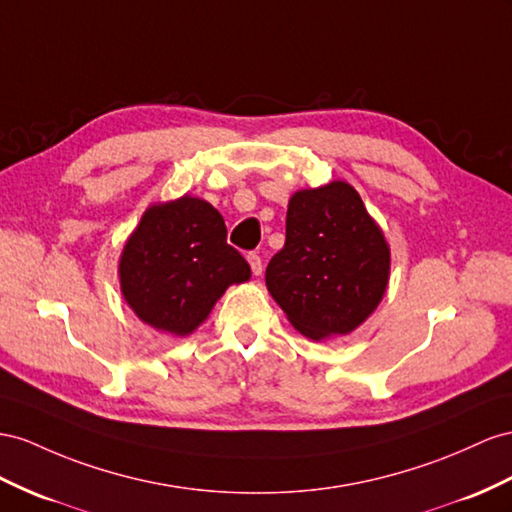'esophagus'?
I'll return each mask as SVG.
<instances>
[{
  "instance_id": "obj_1",
  "label": "esophagus",
  "mask_w": 512,
  "mask_h": 512,
  "mask_svg": "<svg viewBox=\"0 0 512 512\" xmlns=\"http://www.w3.org/2000/svg\"><path fill=\"white\" fill-rule=\"evenodd\" d=\"M246 259H248V264H251V270H253L255 277H259L261 270H264V264H261V257L257 253H248Z\"/></svg>"
}]
</instances>
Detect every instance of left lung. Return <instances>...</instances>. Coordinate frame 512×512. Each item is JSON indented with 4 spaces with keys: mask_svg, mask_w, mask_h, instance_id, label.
I'll use <instances>...</instances> for the list:
<instances>
[{
    "mask_svg": "<svg viewBox=\"0 0 512 512\" xmlns=\"http://www.w3.org/2000/svg\"><path fill=\"white\" fill-rule=\"evenodd\" d=\"M389 272L385 233L348 181L290 196L266 287L300 335L322 342L359 329L381 305Z\"/></svg>",
    "mask_w": 512,
    "mask_h": 512,
    "instance_id": "1",
    "label": "left lung"
}]
</instances>
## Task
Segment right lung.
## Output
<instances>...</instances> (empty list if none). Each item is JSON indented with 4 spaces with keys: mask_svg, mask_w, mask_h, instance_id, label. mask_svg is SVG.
<instances>
[{
    "mask_svg": "<svg viewBox=\"0 0 512 512\" xmlns=\"http://www.w3.org/2000/svg\"><path fill=\"white\" fill-rule=\"evenodd\" d=\"M248 279L251 268L227 244L220 212L192 194L144 209L119 257L127 307L140 322L173 337L192 335L227 287Z\"/></svg>",
    "mask_w": 512,
    "mask_h": 512,
    "instance_id": "add662e5",
    "label": "right lung"
}]
</instances>
